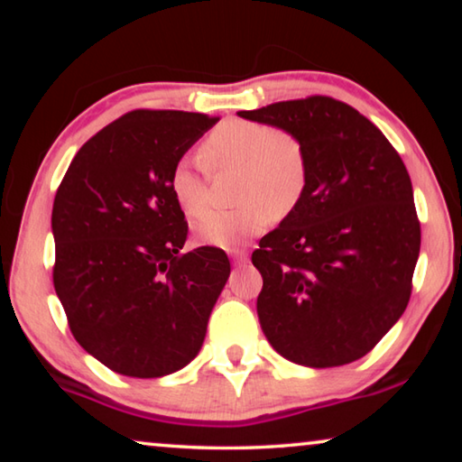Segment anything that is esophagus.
Wrapping results in <instances>:
<instances>
[{
	"mask_svg": "<svg viewBox=\"0 0 462 462\" xmlns=\"http://www.w3.org/2000/svg\"><path fill=\"white\" fill-rule=\"evenodd\" d=\"M230 256H232L234 264H242V263H246V259H248L246 253H242V250H240V253H232Z\"/></svg>",
	"mask_w": 462,
	"mask_h": 462,
	"instance_id": "obj_1",
	"label": "esophagus"
}]
</instances>
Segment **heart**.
<instances>
[{
	"label": "heart",
	"instance_id": "obj_1",
	"mask_svg": "<svg viewBox=\"0 0 462 462\" xmlns=\"http://www.w3.org/2000/svg\"><path fill=\"white\" fill-rule=\"evenodd\" d=\"M209 169H236V199L242 206L214 212L198 224L201 245L234 250L267 228L271 217H285L300 206L308 187V154L291 132L267 124L226 120L199 146ZM171 193L185 216L201 217L208 209V181L191 162H177Z\"/></svg>",
	"mask_w": 462,
	"mask_h": 462
}]
</instances>
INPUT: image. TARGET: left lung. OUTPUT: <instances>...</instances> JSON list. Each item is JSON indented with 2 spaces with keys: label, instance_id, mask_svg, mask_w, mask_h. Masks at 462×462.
I'll return each instance as SVG.
<instances>
[{
  "label": "left lung",
  "instance_id": "obj_1",
  "mask_svg": "<svg viewBox=\"0 0 462 462\" xmlns=\"http://www.w3.org/2000/svg\"><path fill=\"white\" fill-rule=\"evenodd\" d=\"M238 116L291 132L308 154L300 206L253 253L263 332L295 365L358 361L410 301L420 222L408 169L373 122L332 97Z\"/></svg>",
  "mask_w": 462,
  "mask_h": 462
}]
</instances>
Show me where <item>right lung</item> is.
Masks as SVG:
<instances>
[{
	"mask_svg": "<svg viewBox=\"0 0 462 462\" xmlns=\"http://www.w3.org/2000/svg\"><path fill=\"white\" fill-rule=\"evenodd\" d=\"M217 118L136 109L85 143L57 191L52 281L75 340L114 373L165 377L189 365L230 277L224 250L181 253L171 173Z\"/></svg>",
	"mask_w": 462,
	"mask_h": 462,
	"instance_id": "right-lung-1",
	"label": "right lung"
}]
</instances>
